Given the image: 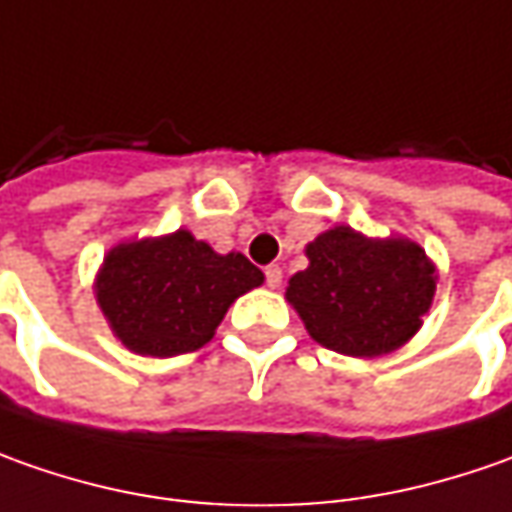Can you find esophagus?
Returning <instances> with one entry per match:
<instances>
[{
  "label": "esophagus",
  "instance_id": "1",
  "mask_svg": "<svg viewBox=\"0 0 512 512\" xmlns=\"http://www.w3.org/2000/svg\"><path fill=\"white\" fill-rule=\"evenodd\" d=\"M280 283H283V269L280 266H266V286L277 289Z\"/></svg>",
  "mask_w": 512,
  "mask_h": 512
}]
</instances>
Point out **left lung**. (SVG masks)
<instances>
[{
	"mask_svg": "<svg viewBox=\"0 0 512 512\" xmlns=\"http://www.w3.org/2000/svg\"><path fill=\"white\" fill-rule=\"evenodd\" d=\"M309 269L289 280V303L320 345L348 357L388 354L414 337L436 291L425 249L368 240L337 226L309 243Z\"/></svg>",
	"mask_w": 512,
	"mask_h": 512,
	"instance_id": "obj_1",
	"label": "left lung"
}]
</instances>
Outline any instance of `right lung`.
<instances>
[{
  "label": "right lung",
  "mask_w": 512,
  "mask_h": 512,
  "mask_svg": "<svg viewBox=\"0 0 512 512\" xmlns=\"http://www.w3.org/2000/svg\"><path fill=\"white\" fill-rule=\"evenodd\" d=\"M260 283L263 272L243 255H218L178 229L169 238L115 246L96 297L127 348L175 357L209 343L226 309Z\"/></svg>",
  "instance_id": "1"
}]
</instances>
